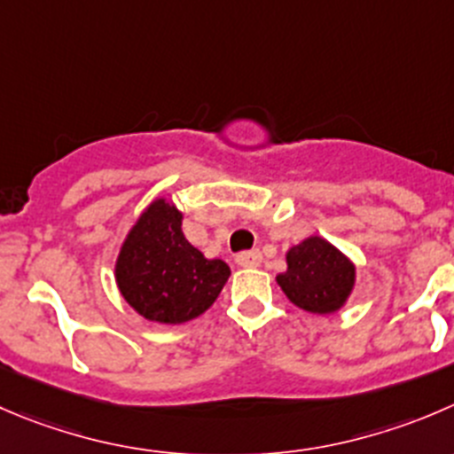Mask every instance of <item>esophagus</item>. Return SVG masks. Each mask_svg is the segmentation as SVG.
<instances>
[{
	"label": "esophagus",
	"instance_id": "1",
	"mask_svg": "<svg viewBox=\"0 0 454 454\" xmlns=\"http://www.w3.org/2000/svg\"><path fill=\"white\" fill-rule=\"evenodd\" d=\"M237 263L241 268H257L262 263V253L259 250H246V253L237 254Z\"/></svg>",
	"mask_w": 454,
	"mask_h": 454
}]
</instances>
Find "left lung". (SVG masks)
I'll return each instance as SVG.
<instances>
[{"instance_id":"left-lung-1","label":"left lung","mask_w":454,"mask_h":454,"mask_svg":"<svg viewBox=\"0 0 454 454\" xmlns=\"http://www.w3.org/2000/svg\"><path fill=\"white\" fill-rule=\"evenodd\" d=\"M288 270L277 284L294 306L317 315L341 308L355 284V266L321 237H310L288 250Z\"/></svg>"}]
</instances>
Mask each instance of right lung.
Instances as JSON below:
<instances>
[{"label":"right lung","mask_w":454,"mask_h":454,"mask_svg":"<svg viewBox=\"0 0 454 454\" xmlns=\"http://www.w3.org/2000/svg\"><path fill=\"white\" fill-rule=\"evenodd\" d=\"M115 275L121 294L139 315L160 324H184L213 306L231 268L188 244L182 213L157 200L126 237Z\"/></svg>","instance_id":"obj_1"}]
</instances>
